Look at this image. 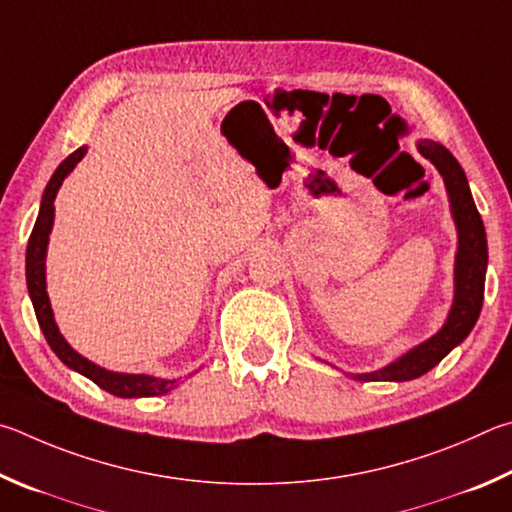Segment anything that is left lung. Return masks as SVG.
<instances>
[{
  "mask_svg": "<svg viewBox=\"0 0 512 512\" xmlns=\"http://www.w3.org/2000/svg\"><path fill=\"white\" fill-rule=\"evenodd\" d=\"M418 152L432 161L441 173L447 195H450L452 218L459 231V249H456L454 261V301L443 328L427 342L418 344L400 355L396 362L384 366V369L353 375L360 382H407L420 378L443 360V357L459 346L470 335L479 319L483 306V285H486V267H488V242L483 220L474 206L468 179L459 161L445 146L436 141L423 139L418 141Z\"/></svg>",
  "mask_w": 512,
  "mask_h": 512,
  "instance_id": "left-lung-1",
  "label": "left lung"
}]
</instances>
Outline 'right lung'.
<instances>
[{
  "label": "right lung",
  "instance_id": "1",
  "mask_svg": "<svg viewBox=\"0 0 512 512\" xmlns=\"http://www.w3.org/2000/svg\"><path fill=\"white\" fill-rule=\"evenodd\" d=\"M87 148H78L76 152L62 161L56 168V173L51 175L47 188H44L40 213L35 220V227L31 231L29 245H26V288H29V297L33 301L35 317L42 328L44 337L51 346V351L60 357L62 364H67L69 369L78 371L80 375L92 380L98 387L105 389L107 393L119 398H150V396H164L170 389L177 387V380H164L155 378V375H143V373H114L107 371L103 366L85 360L83 355L76 353L74 348L67 344V339L60 335L53 319V310L47 294V274H44V258H47V245H49V233L53 227V200H56L58 188L65 182V177L76 168L80 159L85 157Z\"/></svg>",
  "mask_w": 512,
  "mask_h": 512
}]
</instances>
